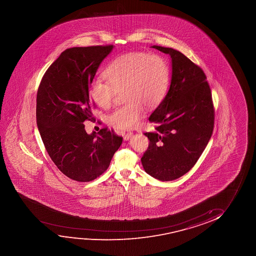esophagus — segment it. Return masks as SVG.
Here are the masks:
<instances>
[{"label":"esophagus","mask_w":256,"mask_h":256,"mask_svg":"<svg viewBox=\"0 0 256 256\" xmlns=\"http://www.w3.org/2000/svg\"><path fill=\"white\" fill-rule=\"evenodd\" d=\"M132 136H133V133H131V132H130V133L124 134V136H123V139H124V140H130V137Z\"/></svg>","instance_id":"obj_1"}]
</instances>
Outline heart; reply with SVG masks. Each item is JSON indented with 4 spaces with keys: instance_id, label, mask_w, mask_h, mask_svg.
<instances>
[{
    "instance_id": "obj_1",
    "label": "heart",
    "mask_w": 256,
    "mask_h": 256,
    "mask_svg": "<svg viewBox=\"0 0 256 256\" xmlns=\"http://www.w3.org/2000/svg\"><path fill=\"white\" fill-rule=\"evenodd\" d=\"M108 81L95 78L90 84V96L103 109L112 106L118 94H123L125 105L108 116L117 130H128L138 125L144 106L153 108L161 103L170 84V67L158 54L131 52L117 56L106 68Z\"/></svg>"
}]
</instances>
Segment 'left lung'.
Wrapping results in <instances>:
<instances>
[{
	"mask_svg": "<svg viewBox=\"0 0 256 256\" xmlns=\"http://www.w3.org/2000/svg\"><path fill=\"white\" fill-rule=\"evenodd\" d=\"M172 58L167 94L148 120L158 124L148 132L150 144L140 159L144 170L160 181L182 176L195 165L212 134L214 108L206 76L178 50L154 46Z\"/></svg>",
	"mask_w": 256,
	"mask_h": 256,
	"instance_id": "8db88e82",
	"label": "left lung"
}]
</instances>
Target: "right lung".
<instances>
[{"label":"right lung","mask_w":256,"mask_h":256,"mask_svg":"<svg viewBox=\"0 0 256 256\" xmlns=\"http://www.w3.org/2000/svg\"><path fill=\"white\" fill-rule=\"evenodd\" d=\"M114 46L64 50L47 69L36 95V124L46 150L60 172L90 182L108 170L122 137L102 128L88 134L84 122L94 119L89 86Z\"/></svg>","instance_id":"add662e5"}]
</instances>
